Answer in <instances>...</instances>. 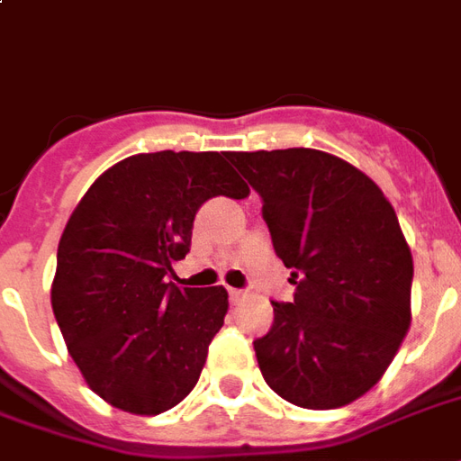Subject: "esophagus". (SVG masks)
<instances>
[{"mask_svg": "<svg viewBox=\"0 0 461 461\" xmlns=\"http://www.w3.org/2000/svg\"><path fill=\"white\" fill-rule=\"evenodd\" d=\"M241 300H244V293L230 288V303H231V305H240Z\"/></svg>", "mask_w": 461, "mask_h": 461, "instance_id": "obj_1", "label": "esophagus"}]
</instances>
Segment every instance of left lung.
<instances>
[{
    "mask_svg": "<svg viewBox=\"0 0 461 461\" xmlns=\"http://www.w3.org/2000/svg\"><path fill=\"white\" fill-rule=\"evenodd\" d=\"M261 195L293 303L254 342L266 384L288 403L330 411L376 386L411 327L412 257L381 187L315 149L227 153Z\"/></svg>",
    "mask_w": 461,
    "mask_h": 461,
    "instance_id": "obj_1",
    "label": "left lung"
}]
</instances>
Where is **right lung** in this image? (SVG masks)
<instances>
[{
  "instance_id": "obj_1",
  "label": "right lung",
  "mask_w": 461,
  "mask_h": 461,
  "mask_svg": "<svg viewBox=\"0 0 461 461\" xmlns=\"http://www.w3.org/2000/svg\"><path fill=\"white\" fill-rule=\"evenodd\" d=\"M224 156H129L92 183L63 230L53 315L87 386L119 411L158 415L178 405L224 325L221 285L166 283L190 251L197 210L217 195H249Z\"/></svg>"
}]
</instances>
